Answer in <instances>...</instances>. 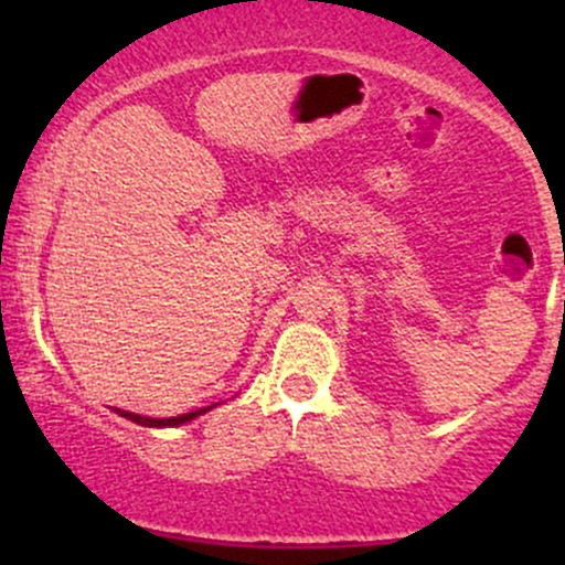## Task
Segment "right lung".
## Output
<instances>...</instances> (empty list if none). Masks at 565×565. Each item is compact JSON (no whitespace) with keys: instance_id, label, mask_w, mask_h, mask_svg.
<instances>
[{"instance_id":"right-lung-1","label":"right lung","mask_w":565,"mask_h":565,"mask_svg":"<svg viewBox=\"0 0 565 565\" xmlns=\"http://www.w3.org/2000/svg\"><path fill=\"white\" fill-rule=\"evenodd\" d=\"M210 408H212V406H206V408H196V412L180 414V417H170V419H151V417H140V414L125 412V408H116V412H119L121 417L132 419V423H138V425H146V427H172V425H183V423H191L193 417H199V414L210 412Z\"/></svg>"}]
</instances>
